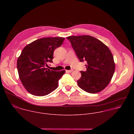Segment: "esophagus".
<instances>
[{"instance_id": "1", "label": "esophagus", "mask_w": 134, "mask_h": 134, "mask_svg": "<svg viewBox=\"0 0 134 134\" xmlns=\"http://www.w3.org/2000/svg\"><path fill=\"white\" fill-rule=\"evenodd\" d=\"M73 71V69H71V70H66V72H69V73H71V72H72Z\"/></svg>"}]
</instances>
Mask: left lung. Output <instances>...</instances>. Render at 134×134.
Segmentation results:
<instances>
[{"instance_id":"1","label":"left lung","mask_w":134,"mask_h":134,"mask_svg":"<svg viewBox=\"0 0 134 134\" xmlns=\"http://www.w3.org/2000/svg\"><path fill=\"white\" fill-rule=\"evenodd\" d=\"M71 43L80 62L86 61V71H80L78 86L90 93H96L109 84L115 70L114 57L109 48L99 40L90 36H70Z\"/></svg>"}]
</instances>
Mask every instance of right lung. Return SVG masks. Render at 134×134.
Returning a JSON list of instances; mask_svg holds the SVG:
<instances>
[{
	"instance_id": "1",
	"label": "right lung",
	"mask_w": 134,
	"mask_h": 134,
	"mask_svg": "<svg viewBox=\"0 0 134 134\" xmlns=\"http://www.w3.org/2000/svg\"><path fill=\"white\" fill-rule=\"evenodd\" d=\"M65 38H43L26 46L17 61L20 80L26 90L34 96H42L57 88L58 81L65 73L50 70L45 66L53 62L54 51L62 45Z\"/></svg>"
}]
</instances>
